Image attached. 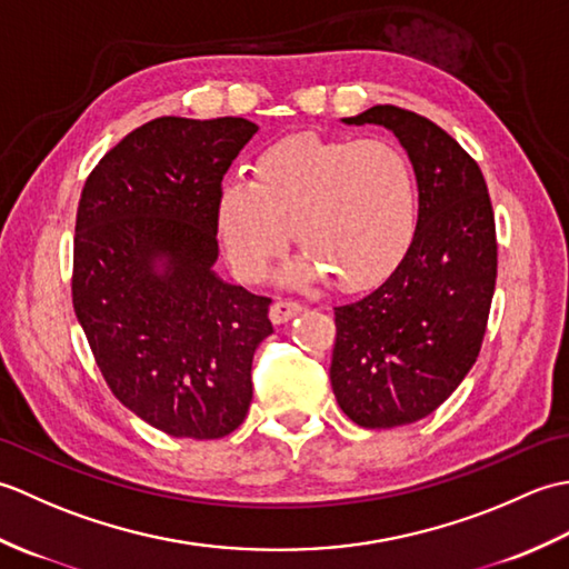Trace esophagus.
Instances as JSON below:
<instances>
[{
  "label": "esophagus",
  "instance_id": "1",
  "mask_svg": "<svg viewBox=\"0 0 569 569\" xmlns=\"http://www.w3.org/2000/svg\"><path fill=\"white\" fill-rule=\"evenodd\" d=\"M300 310H303V306H300L298 300H283V298H281V300H276V303L271 306L269 316H271V322L281 325V322L293 320Z\"/></svg>",
  "mask_w": 569,
  "mask_h": 569
}]
</instances>
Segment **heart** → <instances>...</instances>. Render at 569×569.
Wrapping results in <instances>:
<instances>
[{
  "mask_svg": "<svg viewBox=\"0 0 569 569\" xmlns=\"http://www.w3.org/2000/svg\"><path fill=\"white\" fill-rule=\"evenodd\" d=\"M217 234L241 281H259L288 244L306 257L283 281L328 276L357 291L389 273L418 224V178L406 151L383 139L291 137L266 149L251 180H229L214 204Z\"/></svg>",
  "mask_w": 569,
  "mask_h": 569,
  "instance_id": "1",
  "label": "heart"
}]
</instances>
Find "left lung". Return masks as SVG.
I'll return each mask as SVG.
<instances>
[{"instance_id": "1", "label": "left lung", "mask_w": 569, "mask_h": 569, "mask_svg": "<svg viewBox=\"0 0 569 569\" xmlns=\"http://www.w3.org/2000/svg\"><path fill=\"white\" fill-rule=\"evenodd\" d=\"M345 124H379L418 178V224L383 281L335 308L332 391L357 426L430 416L475 365L497 286V227L477 161L430 119L377 104Z\"/></svg>"}]
</instances>
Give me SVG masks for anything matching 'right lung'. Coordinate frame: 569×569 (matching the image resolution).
<instances>
[{
	"mask_svg": "<svg viewBox=\"0 0 569 569\" xmlns=\"http://www.w3.org/2000/svg\"><path fill=\"white\" fill-rule=\"evenodd\" d=\"M259 127L241 117H159L84 180L72 308L112 393L173 438L217 440L251 403V359L273 332L271 298L224 283L214 204Z\"/></svg>",
	"mask_w": 569,
	"mask_h": 569,
	"instance_id": "add662e5",
	"label": "right lung"
}]
</instances>
